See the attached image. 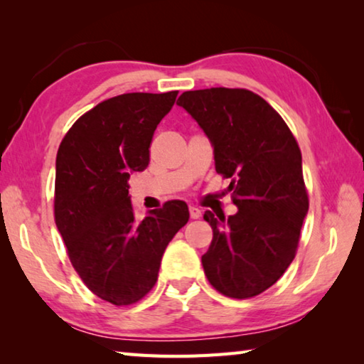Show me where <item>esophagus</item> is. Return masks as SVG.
Segmentation results:
<instances>
[{
    "label": "esophagus",
    "instance_id": "obj_1",
    "mask_svg": "<svg viewBox=\"0 0 364 364\" xmlns=\"http://www.w3.org/2000/svg\"><path fill=\"white\" fill-rule=\"evenodd\" d=\"M189 217L193 218V220L200 218L202 217V210H200V208H197V207H189Z\"/></svg>",
    "mask_w": 364,
    "mask_h": 364
}]
</instances>
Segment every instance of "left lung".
Segmentation results:
<instances>
[{
    "instance_id": "obj_1",
    "label": "left lung",
    "mask_w": 364,
    "mask_h": 364,
    "mask_svg": "<svg viewBox=\"0 0 364 364\" xmlns=\"http://www.w3.org/2000/svg\"><path fill=\"white\" fill-rule=\"evenodd\" d=\"M210 138L215 168L230 178L237 213L207 210L213 230L202 267L231 299H250L278 281L297 254L308 212L297 139L262 96L244 88L186 91L178 100Z\"/></svg>"
}]
</instances>
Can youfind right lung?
Returning a JSON list of instances; mask_svg holds the SVG:
<instances>
[{"instance_id": "1", "label": "right lung", "mask_w": 364, "mask_h": 364, "mask_svg": "<svg viewBox=\"0 0 364 364\" xmlns=\"http://www.w3.org/2000/svg\"><path fill=\"white\" fill-rule=\"evenodd\" d=\"M178 91L127 93L97 104L65 133L56 159L54 220L85 286L117 306L156 286L168 242L188 223L186 202L168 200L134 220L128 180L149 165L154 132Z\"/></svg>"}]
</instances>
